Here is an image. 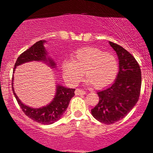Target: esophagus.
<instances>
[{
  "label": "esophagus",
  "instance_id": "1",
  "mask_svg": "<svg viewBox=\"0 0 153 153\" xmlns=\"http://www.w3.org/2000/svg\"><path fill=\"white\" fill-rule=\"evenodd\" d=\"M85 93H85V91H83V90H81V89H76V91H75V94H76V95H85Z\"/></svg>",
  "mask_w": 153,
  "mask_h": 153
}]
</instances>
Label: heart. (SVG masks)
<instances>
[{
	"label": "heart",
	"mask_w": 153,
	"mask_h": 153,
	"mask_svg": "<svg viewBox=\"0 0 153 153\" xmlns=\"http://www.w3.org/2000/svg\"><path fill=\"white\" fill-rule=\"evenodd\" d=\"M118 61L114 54L103 52L93 47L77 49L72 54V59L63 60L62 71L64 79L71 85H76L83 76L95 87L102 88L110 84L118 72Z\"/></svg>",
	"instance_id": "1"
}]
</instances>
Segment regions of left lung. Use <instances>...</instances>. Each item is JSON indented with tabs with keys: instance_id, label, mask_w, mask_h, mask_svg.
<instances>
[{
	"instance_id": "left-lung-1",
	"label": "left lung",
	"mask_w": 153,
	"mask_h": 153,
	"mask_svg": "<svg viewBox=\"0 0 153 153\" xmlns=\"http://www.w3.org/2000/svg\"><path fill=\"white\" fill-rule=\"evenodd\" d=\"M119 60V72L109 88L97 93L100 100L91 114L100 122L113 124L128 114L138 102L141 72L137 60L121 46L109 42Z\"/></svg>"
}]
</instances>
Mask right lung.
I'll list each match as a JSON object with an SVG mask.
<instances>
[{
    "label": "right lung",
    "instance_id": "obj_1",
    "mask_svg": "<svg viewBox=\"0 0 153 153\" xmlns=\"http://www.w3.org/2000/svg\"><path fill=\"white\" fill-rule=\"evenodd\" d=\"M46 42L47 41L45 40L37 42L26 51L23 52L16 60L14 65L13 74L15 72L16 67L26 62L33 61L43 62L51 68H56V62L52 58L48 56L49 53L45 47ZM13 84L14 74L12 76V91L21 108L30 119L44 125L53 124L59 120L68 107L71 99L74 96L75 89L65 87L58 83L56 85V90L53 99L49 104L40 108H33L26 105L21 101L18 96L16 95Z\"/></svg>",
    "mask_w": 153,
    "mask_h": 153
}]
</instances>
